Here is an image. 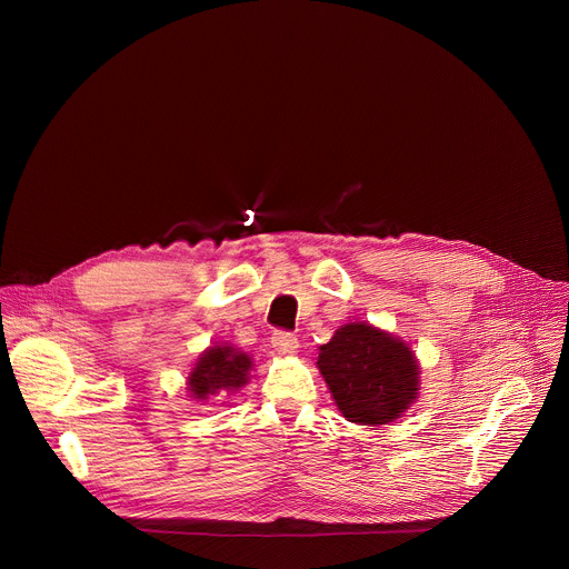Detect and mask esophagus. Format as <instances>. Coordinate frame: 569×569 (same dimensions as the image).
<instances>
[{
  "mask_svg": "<svg viewBox=\"0 0 569 569\" xmlns=\"http://www.w3.org/2000/svg\"><path fill=\"white\" fill-rule=\"evenodd\" d=\"M272 347H274V351H279L283 356H290L299 349V342H297V336H292L290 331H277L272 336Z\"/></svg>",
  "mask_w": 569,
  "mask_h": 569,
  "instance_id": "obj_1",
  "label": "esophagus"
}]
</instances>
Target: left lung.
I'll return each mask as SVG.
<instances>
[{
	"mask_svg": "<svg viewBox=\"0 0 569 569\" xmlns=\"http://www.w3.org/2000/svg\"><path fill=\"white\" fill-rule=\"evenodd\" d=\"M317 367L351 423L385 426L410 408L419 365L410 347L369 323L351 321L319 349Z\"/></svg>",
	"mask_w": 569,
	"mask_h": 569,
	"instance_id": "8db88e82",
	"label": "left lung"
}]
</instances>
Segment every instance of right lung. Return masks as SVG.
Returning a JSON list of instances; mask_svg holds the SVG:
<instances>
[{
	"label": "right lung",
	"instance_id": "1",
	"mask_svg": "<svg viewBox=\"0 0 569 569\" xmlns=\"http://www.w3.org/2000/svg\"><path fill=\"white\" fill-rule=\"evenodd\" d=\"M252 360L231 347H211L202 353L189 376V389L196 398H207L220 389H238L248 382Z\"/></svg>",
	"mask_w": 569,
	"mask_h": 569
}]
</instances>
